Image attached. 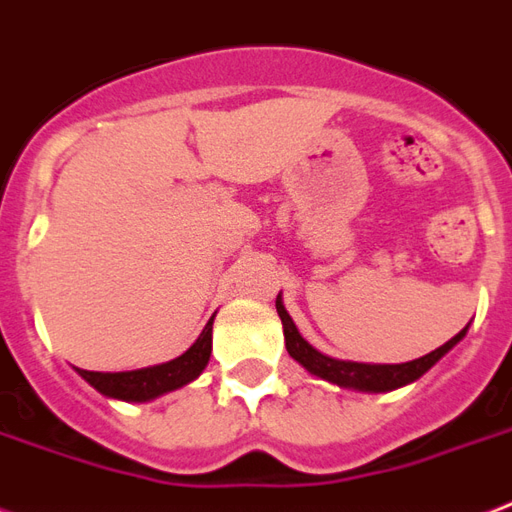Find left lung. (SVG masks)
<instances>
[{"label":"left lung","instance_id":"8db88e82","mask_svg":"<svg viewBox=\"0 0 512 512\" xmlns=\"http://www.w3.org/2000/svg\"><path fill=\"white\" fill-rule=\"evenodd\" d=\"M276 311L282 317L284 325V343H287V351L295 362H300L303 368L311 373V376H319L330 381V384L346 386V389H360V392H392L397 386H405L421 378L427 373L435 362L451 351L456 343L462 341L467 327L462 333H456L451 341H446L440 349L429 351L424 357L413 362H403V365H368V362H349V360H333L322 351H317L311 343L298 333V327L292 322V317L287 314V308L282 303V295H276Z\"/></svg>","mask_w":512,"mask_h":512}]
</instances>
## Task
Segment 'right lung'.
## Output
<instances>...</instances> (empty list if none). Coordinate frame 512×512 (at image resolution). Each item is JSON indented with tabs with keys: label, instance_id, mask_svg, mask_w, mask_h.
<instances>
[{
	"label": "right lung",
	"instance_id": "right-lung-1",
	"mask_svg": "<svg viewBox=\"0 0 512 512\" xmlns=\"http://www.w3.org/2000/svg\"><path fill=\"white\" fill-rule=\"evenodd\" d=\"M212 322L214 319H209V325L204 327V333L198 335V341L177 360L142 370H126V373H96V370L80 368H77V373L104 397L128 400V403L155 400L166 392H174L179 386L190 384L193 378L204 373L209 357H212Z\"/></svg>",
	"mask_w": 512,
	"mask_h": 512
}]
</instances>
